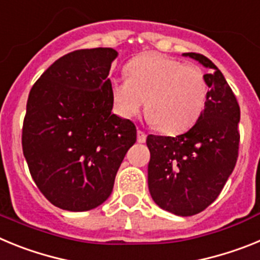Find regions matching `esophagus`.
<instances>
[{"label": "esophagus", "instance_id": "esophagus-1", "mask_svg": "<svg viewBox=\"0 0 260 260\" xmlns=\"http://www.w3.org/2000/svg\"><path fill=\"white\" fill-rule=\"evenodd\" d=\"M146 133L142 132V130H138V142H139V143H144V142H146Z\"/></svg>", "mask_w": 260, "mask_h": 260}]
</instances>
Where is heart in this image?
Returning a JSON list of instances; mask_svg holds the SVG:
<instances>
[{"instance_id": "obj_1", "label": "heart", "mask_w": 260, "mask_h": 260, "mask_svg": "<svg viewBox=\"0 0 260 260\" xmlns=\"http://www.w3.org/2000/svg\"><path fill=\"white\" fill-rule=\"evenodd\" d=\"M127 79L110 83V99L117 113L130 118L146 100L148 121L167 134L191 127L206 109L210 93L207 78L199 66L172 57L146 53L125 68Z\"/></svg>"}]
</instances>
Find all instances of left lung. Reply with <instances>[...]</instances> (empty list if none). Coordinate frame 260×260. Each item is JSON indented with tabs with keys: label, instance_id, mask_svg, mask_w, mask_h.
Masks as SVG:
<instances>
[{
	"label": "left lung",
	"instance_id": "left-lung-1",
	"mask_svg": "<svg viewBox=\"0 0 260 260\" xmlns=\"http://www.w3.org/2000/svg\"><path fill=\"white\" fill-rule=\"evenodd\" d=\"M211 69L206 109L177 137L148 135V189L155 203L178 216L202 212L221 192L240 148V105L221 71L199 53H183Z\"/></svg>",
	"mask_w": 260,
	"mask_h": 260
}]
</instances>
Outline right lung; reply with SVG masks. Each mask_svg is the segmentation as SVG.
Listing matches in <instances>:
<instances>
[{
	"label": "right lung",
	"instance_id": "add662e5",
	"mask_svg": "<svg viewBox=\"0 0 260 260\" xmlns=\"http://www.w3.org/2000/svg\"><path fill=\"white\" fill-rule=\"evenodd\" d=\"M112 48L70 52L29 91L22 148L45 198L66 211H88L109 198L117 171L137 142L130 119L112 113Z\"/></svg>",
	"mask_w": 260,
	"mask_h": 260
}]
</instances>
